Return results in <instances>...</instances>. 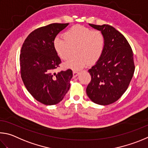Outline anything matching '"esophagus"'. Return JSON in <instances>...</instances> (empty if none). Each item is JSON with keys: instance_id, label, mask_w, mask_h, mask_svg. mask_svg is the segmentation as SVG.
Here are the masks:
<instances>
[{"instance_id": "esophagus-1", "label": "esophagus", "mask_w": 148, "mask_h": 148, "mask_svg": "<svg viewBox=\"0 0 148 148\" xmlns=\"http://www.w3.org/2000/svg\"><path fill=\"white\" fill-rule=\"evenodd\" d=\"M73 77H76L79 75V71L75 70V71H73Z\"/></svg>"}]
</instances>
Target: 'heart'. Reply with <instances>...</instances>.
<instances>
[{"label": "heart", "mask_w": 148, "mask_h": 148, "mask_svg": "<svg viewBox=\"0 0 148 148\" xmlns=\"http://www.w3.org/2000/svg\"><path fill=\"white\" fill-rule=\"evenodd\" d=\"M105 38L99 30H93L82 26H74L64 34V38L57 37L53 41L56 54L62 60H67L75 51L74 56L66 62L68 68L79 70L89 63L96 62L102 56Z\"/></svg>", "instance_id": "obj_1"}]
</instances>
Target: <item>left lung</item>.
Segmentation results:
<instances>
[{
    "mask_svg": "<svg viewBox=\"0 0 148 148\" xmlns=\"http://www.w3.org/2000/svg\"><path fill=\"white\" fill-rule=\"evenodd\" d=\"M89 25L103 34L105 44L102 56L88 70L92 79L86 94L96 104L108 105L127 89L135 68L133 51L123 35L112 26Z\"/></svg>",
    "mask_w": 148,
    "mask_h": 148,
    "instance_id": "obj_1",
    "label": "left lung"
}]
</instances>
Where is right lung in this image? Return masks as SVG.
Segmentation results:
<instances>
[{
  "label": "right lung",
  "instance_id": "add662e5",
  "mask_svg": "<svg viewBox=\"0 0 148 148\" xmlns=\"http://www.w3.org/2000/svg\"><path fill=\"white\" fill-rule=\"evenodd\" d=\"M69 23H53L37 28L26 38L21 49V76L26 88L38 101L56 105L70 88L71 69L54 73L61 63L53 47L57 34Z\"/></svg>",
  "mask_w": 148,
  "mask_h": 148
}]
</instances>
